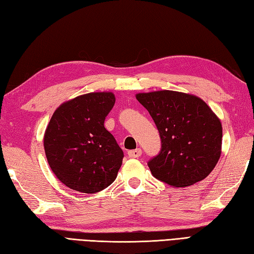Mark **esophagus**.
I'll return each mask as SVG.
<instances>
[{"label": "esophagus", "instance_id": "obj_1", "mask_svg": "<svg viewBox=\"0 0 254 254\" xmlns=\"http://www.w3.org/2000/svg\"><path fill=\"white\" fill-rule=\"evenodd\" d=\"M128 157L130 158H138L139 156L142 155V149L141 148H136V149H133V150H128Z\"/></svg>", "mask_w": 254, "mask_h": 254}]
</instances>
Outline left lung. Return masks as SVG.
I'll return each mask as SVG.
<instances>
[{
	"mask_svg": "<svg viewBox=\"0 0 254 254\" xmlns=\"http://www.w3.org/2000/svg\"><path fill=\"white\" fill-rule=\"evenodd\" d=\"M146 108L161 138L159 155L148 163L152 175L174 188L205 179L222 154L219 118L199 97L175 90L135 95Z\"/></svg>",
	"mask_w": 254,
	"mask_h": 254,
	"instance_id": "obj_1",
	"label": "left lung"
}]
</instances>
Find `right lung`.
<instances>
[{"instance_id": "obj_1", "label": "right lung", "mask_w": 254, "mask_h": 254, "mask_svg": "<svg viewBox=\"0 0 254 254\" xmlns=\"http://www.w3.org/2000/svg\"><path fill=\"white\" fill-rule=\"evenodd\" d=\"M115 102L111 91L84 94L64 101L50 119L44 136L48 164L74 191L99 192L117 178L123 152L104 126Z\"/></svg>"}]
</instances>
